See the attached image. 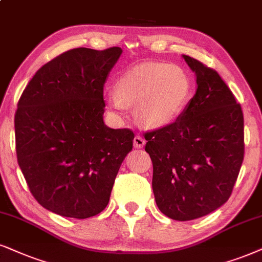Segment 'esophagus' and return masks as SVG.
<instances>
[{"mask_svg": "<svg viewBox=\"0 0 262 262\" xmlns=\"http://www.w3.org/2000/svg\"><path fill=\"white\" fill-rule=\"evenodd\" d=\"M145 142H146V140H145V139L142 138V137H140V135H137V137H135V138H134V140H133L134 147H137V148H141V147H144Z\"/></svg>", "mask_w": 262, "mask_h": 262, "instance_id": "1", "label": "esophagus"}]
</instances>
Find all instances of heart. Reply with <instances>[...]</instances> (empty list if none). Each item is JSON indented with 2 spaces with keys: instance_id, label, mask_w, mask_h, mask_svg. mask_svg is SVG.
Wrapping results in <instances>:
<instances>
[{
  "instance_id": "b5f03b06",
  "label": "heart",
  "mask_w": 262,
  "mask_h": 262,
  "mask_svg": "<svg viewBox=\"0 0 262 262\" xmlns=\"http://www.w3.org/2000/svg\"><path fill=\"white\" fill-rule=\"evenodd\" d=\"M191 93V79L183 69L163 62H146L129 69L116 79L108 105L117 111L135 106L139 123L160 128L177 120Z\"/></svg>"
}]
</instances>
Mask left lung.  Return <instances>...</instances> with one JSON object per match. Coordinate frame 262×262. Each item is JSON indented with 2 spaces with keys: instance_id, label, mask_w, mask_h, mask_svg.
<instances>
[{
  "instance_id": "obj_1",
  "label": "left lung",
  "mask_w": 262,
  "mask_h": 262,
  "mask_svg": "<svg viewBox=\"0 0 262 262\" xmlns=\"http://www.w3.org/2000/svg\"><path fill=\"white\" fill-rule=\"evenodd\" d=\"M197 91L173 123L145 133L157 207L173 220L198 219L226 203L244 158L241 104L220 75L183 55Z\"/></svg>"
}]
</instances>
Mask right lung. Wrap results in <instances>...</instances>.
I'll list each match as a JSON object with an SVG mask.
<instances>
[{"mask_svg": "<svg viewBox=\"0 0 262 262\" xmlns=\"http://www.w3.org/2000/svg\"><path fill=\"white\" fill-rule=\"evenodd\" d=\"M122 54L75 48L30 79L14 117L15 150L30 192L46 209L87 219L106 208L133 148L130 129L105 125L104 84Z\"/></svg>", "mask_w": 262, "mask_h": 262, "instance_id": "right-lung-1", "label": "right lung"}]
</instances>
